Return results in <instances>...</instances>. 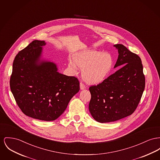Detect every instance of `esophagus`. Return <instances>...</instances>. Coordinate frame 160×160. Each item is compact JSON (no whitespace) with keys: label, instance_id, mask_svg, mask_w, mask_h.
<instances>
[{"label":"esophagus","instance_id":"34e87169","mask_svg":"<svg viewBox=\"0 0 160 160\" xmlns=\"http://www.w3.org/2000/svg\"><path fill=\"white\" fill-rule=\"evenodd\" d=\"M80 89H84L85 88H86L85 85H84L82 82H81V83H80Z\"/></svg>","mask_w":160,"mask_h":160}]
</instances>
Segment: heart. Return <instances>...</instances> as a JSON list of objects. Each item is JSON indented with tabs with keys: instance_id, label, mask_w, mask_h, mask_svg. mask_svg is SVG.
I'll return each instance as SVG.
<instances>
[{
	"instance_id": "obj_1",
	"label": "heart",
	"mask_w": 160,
	"mask_h": 160,
	"mask_svg": "<svg viewBox=\"0 0 160 160\" xmlns=\"http://www.w3.org/2000/svg\"><path fill=\"white\" fill-rule=\"evenodd\" d=\"M73 61L69 60L68 66L74 73L78 68L83 69L82 76L90 84H98L109 75L113 66V59L109 53L96 50H85L75 54Z\"/></svg>"
}]
</instances>
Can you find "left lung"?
Instances as JSON below:
<instances>
[{
    "mask_svg": "<svg viewBox=\"0 0 160 160\" xmlns=\"http://www.w3.org/2000/svg\"><path fill=\"white\" fill-rule=\"evenodd\" d=\"M114 47L119 54L114 68L120 69L101 83L89 88L91 94L89 110L98 122H112L132 114L145 88L140 57L122 44Z\"/></svg>",
    "mask_w": 160,
    "mask_h": 160,
    "instance_id": "obj_1",
    "label": "left lung"
}]
</instances>
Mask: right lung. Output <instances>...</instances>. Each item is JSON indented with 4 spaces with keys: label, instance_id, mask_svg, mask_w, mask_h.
<instances>
[{
    "label": "right lung",
    "instance_id": "1",
    "mask_svg": "<svg viewBox=\"0 0 160 160\" xmlns=\"http://www.w3.org/2000/svg\"><path fill=\"white\" fill-rule=\"evenodd\" d=\"M45 41L34 40L15 57L10 77V88L22 112L31 118L50 122L64 111L80 90L74 76L57 72V65L40 62Z\"/></svg>",
    "mask_w": 160,
    "mask_h": 160
}]
</instances>
